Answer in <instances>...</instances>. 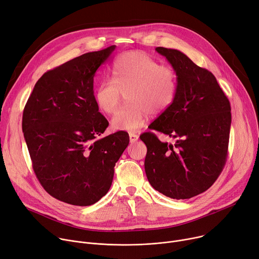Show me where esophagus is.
Here are the masks:
<instances>
[{
	"instance_id": "34e87169",
	"label": "esophagus",
	"mask_w": 259,
	"mask_h": 259,
	"mask_svg": "<svg viewBox=\"0 0 259 259\" xmlns=\"http://www.w3.org/2000/svg\"><path fill=\"white\" fill-rule=\"evenodd\" d=\"M128 136H130V142H131V143H135V142L138 141V139H139V136H138V135H136V134H134V133H130Z\"/></svg>"
}]
</instances>
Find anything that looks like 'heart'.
I'll return each instance as SVG.
<instances>
[{
	"mask_svg": "<svg viewBox=\"0 0 259 259\" xmlns=\"http://www.w3.org/2000/svg\"><path fill=\"white\" fill-rule=\"evenodd\" d=\"M112 79L104 78L94 89V102L105 114H113L121 102L122 91L128 103L112 118L117 131L136 132L151 115L164 113L172 105L177 90L173 68L163 66L144 52L119 56L111 68Z\"/></svg>",
	"mask_w": 259,
	"mask_h": 259,
	"instance_id": "1",
	"label": "heart"
}]
</instances>
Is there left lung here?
<instances>
[{"label": "left lung", "mask_w": 259, "mask_h": 259, "mask_svg": "<svg viewBox=\"0 0 259 259\" xmlns=\"http://www.w3.org/2000/svg\"><path fill=\"white\" fill-rule=\"evenodd\" d=\"M177 75L172 105L149 125L176 139L161 142L151 133L140 136L147 147L145 172L151 187L173 199L205 192L220 175L227 157L231 109L214 75L174 49L158 47Z\"/></svg>", "instance_id": "1"}]
</instances>
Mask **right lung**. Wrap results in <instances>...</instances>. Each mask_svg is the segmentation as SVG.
<instances>
[{
  "label": "right lung",
  "mask_w": 259,
  "mask_h": 259,
  "mask_svg": "<svg viewBox=\"0 0 259 259\" xmlns=\"http://www.w3.org/2000/svg\"><path fill=\"white\" fill-rule=\"evenodd\" d=\"M116 46L86 53L38 79L23 114L34 172L44 189L68 204L87 206L111 188L128 134L98 138L109 125L94 102L93 81Z\"/></svg>",
  "instance_id": "1"
}]
</instances>
